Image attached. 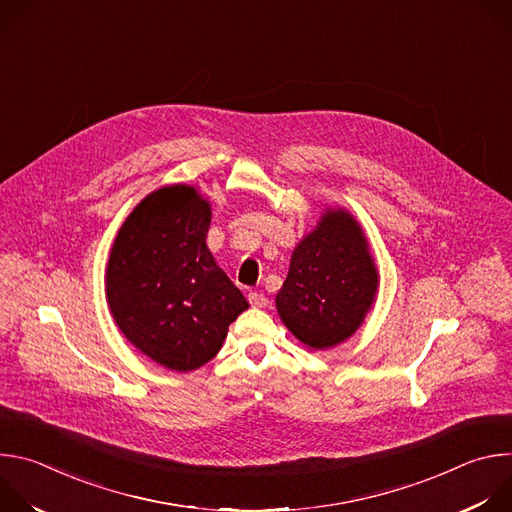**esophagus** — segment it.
I'll return each mask as SVG.
<instances>
[{"instance_id":"34e87169","label":"esophagus","mask_w":512,"mask_h":512,"mask_svg":"<svg viewBox=\"0 0 512 512\" xmlns=\"http://www.w3.org/2000/svg\"><path fill=\"white\" fill-rule=\"evenodd\" d=\"M249 304L253 308H265L269 304V298L265 294H261V291H251V294H249Z\"/></svg>"}]
</instances>
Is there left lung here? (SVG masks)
<instances>
[{"label":"left lung","instance_id":"8db88e82","mask_svg":"<svg viewBox=\"0 0 512 512\" xmlns=\"http://www.w3.org/2000/svg\"><path fill=\"white\" fill-rule=\"evenodd\" d=\"M377 269L358 223L328 210L291 255L275 306L283 324L314 350L344 342L375 302Z\"/></svg>","mask_w":512,"mask_h":512}]
</instances>
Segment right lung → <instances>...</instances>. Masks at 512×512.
<instances>
[{
  "instance_id": "right-lung-1",
  "label": "right lung",
  "mask_w": 512,
  "mask_h": 512,
  "mask_svg": "<svg viewBox=\"0 0 512 512\" xmlns=\"http://www.w3.org/2000/svg\"><path fill=\"white\" fill-rule=\"evenodd\" d=\"M210 206L192 186L145 196L119 229L107 300L125 338L172 371H194L221 350L249 308L206 247Z\"/></svg>"
}]
</instances>
